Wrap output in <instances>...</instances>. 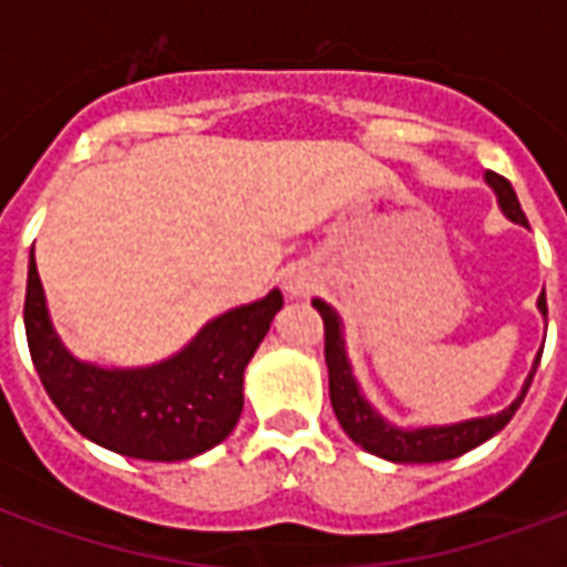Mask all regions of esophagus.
Segmentation results:
<instances>
[{
  "mask_svg": "<svg viewBox=\"0 0 567 567\" xmlns=\"http://www.w3.org/2000/svg\"><path fill=\"white\" fill-rule=\"evenodd\" d=\"M288 291H291V297H302V293L309 291V285L300 282V279H291V282H288Z\"/></svg>",
  "mask_w": 567,
  "mask_h": 567,
  "instance_id": "1",
  "label": "esophagus"
}]
</instances>
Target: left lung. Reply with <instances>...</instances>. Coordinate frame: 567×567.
<instances>
[{
	"mask_svg": "<svg viewBox=\"0 0 567 567\" xmlns=\"http://www.w3.org/2000/svg\"><path fill=\"white\" fill-rule=\"evenodd\" d=\"M485 182L492 185L494 194H497V203H501L503 214L509 217L512 223H520L527 226V214L520 208L518 194L509 185V179H503L497 173H485ZM311 306L320 311L323 318V353H327V368H329V400H332V409H336L338 423L344 426V432L359 444L362 450L373 453L379 458H388V462H412V465H423V462H447V458H456L467 450L480 447L483 441H488L492 435L506 426L512 421V414L518 412V405L524 403V396L529 391V382L536 377V368L542 362V353H538L533 371H529L527 382L520 388V394L512 400V405H506L503 412L488 414V417H474V421L450 423V426H421V430H400L394 423H388L382 414L373 409L364 394L359 391V382L353 377V368L347 362L344 350V336H341V318L336 315L332 306H327L323 300H311ZM538 309L547 318V300L545 293L538 297Z\"/></svg>",
	"mask_w": 567,
	"mask_h": 567,
	"instance_id": "obj_1",
	"label": "left lung"
}]
</instances>
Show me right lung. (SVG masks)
<instances>
[{
  "instance_id": "add662e5",
  "label": "right lung",
  "mask_w": 567,
  "mask_h": 567,
  "mask_svg": "<svg viewBox=\"0 0 567 567\" xmlns=\"http://www.w3.org/2000/svg\"><path fill=\"white\" fill-rule=\"evenodd\" d=\"M282 309V293L238 306L199 329L182 353L150 368L79 362L58 341L34 256L25 282V338L40 382L84 439L120 456L179 462L220 444L244 409V371Z\"/></svg>"
}]
</instances>
